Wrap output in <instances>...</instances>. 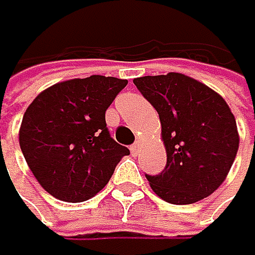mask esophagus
Wrapping results in <instances>:
<instances>
[{"instance_id": "obj_1", "label": "esophagus", "mask_w": 255, "mask_h": 255, "mask_svg": "<svg viewBox=\"0 0 255 255\" xmlns=\"http://www.w3.org/2000/svg\"><path fill=\"white\" fill-rule=\"evenodd\" d=\"M140 147H142V142H140V140L134 142V143H132V147H130V151H132V155H137L138 150H140Z\"/></svg>"}]
</instances>
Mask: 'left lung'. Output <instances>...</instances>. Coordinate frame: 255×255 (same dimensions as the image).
I'll return each instance as SVG.
<instances>
[{
    "instance_id": "8db88e82",
    "label": "left lung",
    "mask_w": 255,
    "mask_h": 255,
    "mask_svg": "<svg viewBox=\"0 0 255 255\" xmlns=\"http://www.w3.org/2000/svg\"><path fill=\"white\" fill-rule=\"evenodd\" d=\"M134 84L159 115L167 153L164 171L147 175L153 192L172 204H192L214 193L240 145L224 97L182 73L142 76Z\"/></svg>"
}]
</instances>
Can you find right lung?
Masks as SVG:
<instances>
[{
  "label": "right lung",
  "mask_w": 255,
  "mask_h": 255,
  "mask_svg": "<svg viewBox=\"0 0 255 255\" xmlns=\"http://www.w3.org/2000/svg\"><path fill=\"white\" fill-rule=\"evenodd\" d=\"M128 81L92 75L57 83L28 105L18 143L49 195L81 203L102 190L129 150L115 142L105 112Z\"/></svg>",
  "instance_id": "add662e5"
}]
</instances>
